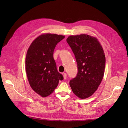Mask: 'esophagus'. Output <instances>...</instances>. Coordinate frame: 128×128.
<instances>
[{
    "mask_svg": "<svg viewBox=\"0 0 128 128\" xmlns=\"http://www.w3.org/2000/svg\"><path fill=\"white\" fill-rule=\"evenodd\" d=\"M63 77H64V79L65 80L67 78V74L66 73H64L63 74Z\"/></svg>",
    "mask_w": 128,
    "mask_h": 128,
    "instance_id": "obj_1",
    "label": "esophagus"
}]
</instances>
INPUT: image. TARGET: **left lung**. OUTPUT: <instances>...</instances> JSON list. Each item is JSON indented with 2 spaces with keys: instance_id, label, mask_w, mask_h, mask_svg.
<instances>
[{
  "instance_id": "1",
  "label": "left lung",
  "mask_w": 128,
  "mask_h": 128,
  "mask_svg": "<svg viewBox=\"0 0 128 128\" xmlns=\"http://www.w3.org/2000/svg\"><path fill=\"white\" fill-rule=\"evenodd\" d=\"M74 54L78 73L70 85L80 98L91 96L98 89L104 76L105 56L98 40L86 35L69 36L66 40Z\"/></svg>"
}]
</instances>
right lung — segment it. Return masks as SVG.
Instances as JSON below:
<instances>
[{
    "label": "right lung",
    "mask_w": 128,
    "mask_h": 128,
    "mask_svg": "<svg viewBox=\"0 0 128 128\" xmlns=\"http://www.w3.org/2000/svg\"><path fill=\"white\" fill-rule=\"evenodd\" d=\"M65 38L62 35L46 34L39 36L31 44L27 52L25 67L32 89L42 97L49 96L63 79L53 58L56 44Z\"/></svg>",
    "instance_id": "obj_1"
}]
</instances>
